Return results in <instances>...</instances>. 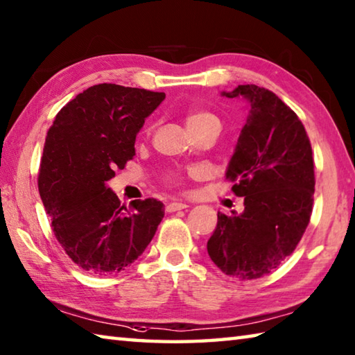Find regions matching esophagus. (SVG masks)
<instances>
[{"instance_id": "1", "label": "esophagus", "mask_w": 355, "mask_h": 355, "mask_svg": "<svg viewBox=\"0 0 355 355\" xmlns=\"http://www.w3.org/2000/svg\"><path fill=\"white\" fill-rule=\"evenodd\" d=\"M187 204H184V202H170L168 205H166V211L168 213H173V211H178V210H184V209H187Z\"/></svg>"}]
</instances>
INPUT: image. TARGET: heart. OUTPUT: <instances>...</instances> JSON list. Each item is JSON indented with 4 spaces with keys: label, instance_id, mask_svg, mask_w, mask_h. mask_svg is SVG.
I'll return each instance as SVG.
<instances>
[{
    "label": "heart",
    "instance_id": "heart-1",
    "mask_svg": "<svg viewBox=\"0 0 355 355\" xmlns=\"http://www.w3.org/2000/svg\"><path fill=\"white\" fill-rule=\"evenodd\" d=\"M185 119V123H187V128L190 130V132H198V131H202V130H215V131H220V119L215 114V112H211L209 110H204V108H190L185 111L184 114ZM150 131V128L146 130V132ZM190 175H198V170H190ZM182 175L180 173H171L168 176V182L173 185H179L182 182Z\"/></svg>",
    "mask_w": 355,
    "mask_h": 355
}]
</instances>
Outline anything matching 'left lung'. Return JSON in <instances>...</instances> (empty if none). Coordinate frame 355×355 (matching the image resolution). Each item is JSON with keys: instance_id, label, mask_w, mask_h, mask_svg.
<instances>
[{"instance_id": "obj_1", "label": "left lung", "mask_w": 355, "mask_h": 355, "mask_svg": "<svg viewBox=\"0 0 355 355\" xmlns=\"http://www.w3.org/2000/svg\"><path fill=\"white\" fill-rule=\"evenodd\" d=\"M250 114L241 131L225 179L244 198V211L218 213L207 252L225 275L257 279L295 250L312 215L315 175L311 140L298 116L272 91L239 85Z\"/></svg>"}]
</instances>
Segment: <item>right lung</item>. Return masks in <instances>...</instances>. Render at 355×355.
Instances as JSON below:
<instances>
[{
	"mask_svg": "<svg viewBox=\"0 0 355 355\" xmlns=\"http://www.w3.org/2000/svg\"><path fill=\"white\" fill-rule=\"evenodd\" d=\"M164 92L100 83L58 111L46 136L38 191L53 235L80 269L116 275L142 255L164 218L155 198L120 205L106 182L135 157L136 135Z\"/></svg>",
	"mask_w": 355,
	"mask_h": 355,
	"instance_id": "right-lung-1",
	"label": "right lung"
}]
</instances>
